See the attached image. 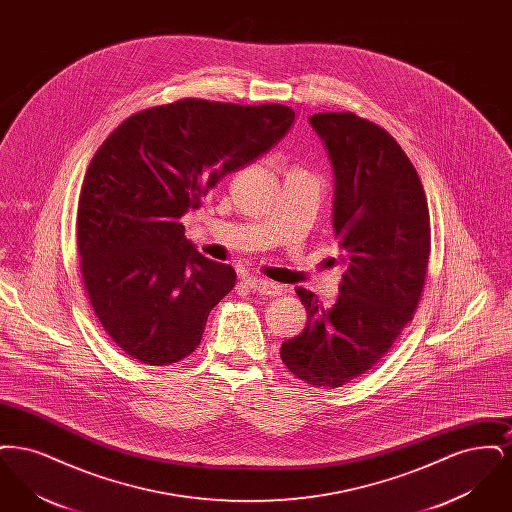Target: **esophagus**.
<instances>
[{"label":"esophagus","mask_w":512,"mask_h":512,"mask_svg":"<svg viewBox=\"0 0 512 512\" xmlns=\"http://www.w3.org/2000/svg\"><path fill=\"white\" fill-rule=\"evenodd\" d=\"M244 282L251 292L263 293V295H276L282 290V286L265 280V278H259V276H245Z\"/></svg>","instance_id":"1"}]
</instances>
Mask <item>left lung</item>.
<instances>
[{"mask_svg":"<svg viewBox=\"0 0 512 512\" xmlns=\"http://www.w3.org/2000/svg\"><path fill=\"white\" fill-rule=\"evenodd\" d=\"M334 169L332 226L343 263L330 309L297 288L307 311L282 363L315 388H341L376 365L413 318L430 257V215L413 163L390 134L353 113L309 117Z\"/></svg>","mask_w":512,"mask_h":512,"instance_id":"left-lung-1","label":"left lung"}]
</instances>
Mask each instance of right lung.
Returning a JSON list of instances; mask_svg holds the SVG:
<instances>
[{
  "label": "right lung",
  "instance_id": "1",
  "mask_svg": "<svg viewBox=\"0 0 512 512\" xmlns=\"http://www.w3.org/2000/svg\"><path fill=\"white\" fill-rule=\"evenodd\" d=\"M293 119L276 103L182 99L128 117L96 151L76 238L92 307L126 355L171 365L199 345L236 272L203 257L180 219L224 174L284 138Z\"/></svg>",
  "mask_w": 512,
  "mask_h": 512
}]
</instances>
